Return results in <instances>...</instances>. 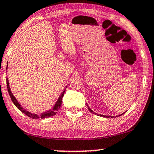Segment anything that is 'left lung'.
<instances>
[{
    "instance_id": "1",
    "label": "left lung",
    "mask_w": 154,
    "mask_h": 154,
    "mask_svg": "<svg viewBox=\"0 0 154 154\" xmlns=\"http://www.w3.org/2000/svg\"><path fill=\"white\" fill-rule=\"evenodd\" d=\"M88 109H89V110H90V112H93V113H95V112H93V111H92V110H91V109H90V107H89L88 106ZM123 113H124V112H123ZM96 114V113H95ZM123 114H121V115H123ZM97 116H103V117H105V118H113V116H103V115H99V114H97ZM121 115H120V116H121Z\"/></svg>"
}]
</instances>
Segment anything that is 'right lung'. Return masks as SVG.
<instances>
[{
  "mask_svg": "<svg viewBox=\"0 0 154 154\" xmlns=\"http://www.w3.org/2000/svg\"><path fill=\"white\" fill-rule=\"evenodd\" d=\"M8 66V65H7ZM6 83H7V88H8V93H9V95H10L11 97V100L13 103H14V104L16 105V107H18V109H19L23 113H24L26 115V116H27L28 117H30L31 118H49L51 117V116H54V115H56V113L57 112V111L59 110V109L60 108L61 105H62V97L64 95V92H65V90H64V91L62 92V93L61 94V95L59 96L58 100L56 103V104H55L54 106L51 110H49L47 111V112H44V113H42L40 115V116H38V115L36 114H33L31 113V112H29V111H26L25 110V109H23V107L21 106V105L19 104V103H18L17 100L16 99V97H14V95H13L11 91V89H10V87H9V82H8V78L6 79Z\"/></svg>",
  "mask_w": 154,
  "mask_h": 154,
  "instance_id": "obj_1",
  "label": "right lung"
}]
</instances>
